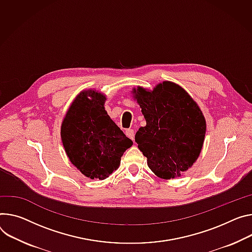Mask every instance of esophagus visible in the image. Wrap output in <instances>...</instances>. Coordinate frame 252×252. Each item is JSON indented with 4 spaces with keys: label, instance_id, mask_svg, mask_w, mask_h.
I'll use <instances>...</instances> for the list:
<instances>
[{
    "label": "esophagus",
    "instance_id": "obj_1",
    "mask_svg": "<svg viewBox=\"0 0 252 252\" xmlns=\"http://www.w3.org/2000/svg\"><path fill=\"white\" fill-rule=\"evenodd\" d=\"M126 134L127 138H129L131 141H133V140H134V131H133V129H132V128H128V129H126Z\"/></svg>",
    "mask_w": 252,
    "mask_h": 252
}]
</instances>
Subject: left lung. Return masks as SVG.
Here are the masks:
<instances>
[{
    "mask_svg": "<svg viewBox=\"0 0 252 252\" xmlns=\"http://www.w3.org/2000/svg\"><path fill=\"white\" fill-rule=\"evenodd\" d=\"M132 94L147 122L134 140L149 168L162 179L180 177L193 166L203 147L206 121L201 109L184 89L170 81L153 91L139 86Z\"/></svg>",
    "mask_w": 252,
    "mask_h": 252,
    "instance_id": "left-lung-1",
    "label": "left lung"
}]
</instances>
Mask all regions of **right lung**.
<instances>
[{"label":"right lung","instance_id":"1","mask_svg":"<svg viewBox=\"0 0 252 252\" xmlns=\"http://www.w3.org/2000/svg\"><path fill=\"white\" fill-rule=\"evenodd\" d=\"M105 96L98 91L80 93L61 126V140L70 162L87 178L103 180L120 164L132 145L104 109Z\"/></svg>","mask_w":252,"mask_h":252}]
</instances>
